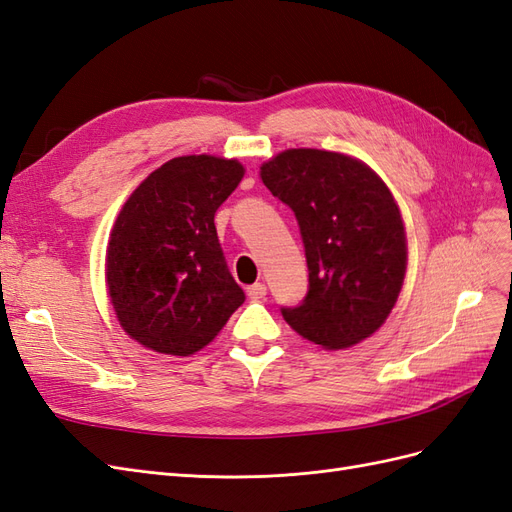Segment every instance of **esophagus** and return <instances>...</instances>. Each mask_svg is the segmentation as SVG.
Wrapping results in <instances>:
<instances>
[{
  "label": "esophagus",
  "instance_id": "34e87169",
  "mask_svg": "<svg viewBox=\"0 0 512 512\" xmlns=\"http://www.w3.org/2000/svg\"><path fill=\"white\" fill-rule=\"evenodd\" d=\"M247 297H250L252 301L265 299V297H267V286L262 284V282H258V284H254V286H250V288H247Z\"/></svg>",
  "mask_w": 512,
  "mask_h": 512
}]
</instances>
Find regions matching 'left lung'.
<instances>
[{
    "label": "left lung",
    "instance_id": "8db88e82",
    "mask_svg": "<svg viewBox=\"0 0 512 512\" xmlns=\"http://www.w3.org/2000/svg\"><path fill=\"white\" fill-rule=\"evenodd\" d=\"M269 192L301 228L309 290L282 316L301 337L346 350L374 335L393 312L408 267L406 228L395 196L359 158L286 149L260 166Z\"/></svg>",
    "mask_w": 512,
    "mask_h": 512
}]
</instances>
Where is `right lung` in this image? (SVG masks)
Wrapping results in <instances>:
<instances>
[{"mask_svg": "<svg viewBox=\"0 0 512 512\" xmlns=\"http://www.w3.org/2000/svg\"><path fill=\"white\" fill-rule=\"evenodd\" d=\"M245 175L239 160L181 156L145 177L117 213L106 290L134 342L170 356L211 344L245 301L215 230V211Z\"/></svg>", "mask_w": 512, "mask_h": 512, "instance_id": "right-lung-1", "label": "right lung"}]
</instances>
